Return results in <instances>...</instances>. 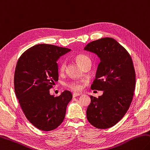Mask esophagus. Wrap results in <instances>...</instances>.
<instances>
[{"label":"esophagus","instance_id":"34e87169","mask_svg":"<svg viewBox=\"0 0 150 150\" xmlns=\"http://www.w3.org/2000/svg\"><path fill=\"white\" fill-rule=\"evenodd\" d=\"M80 95H81L80 93H73V97L75 98V97H77V96H80Z\"/></svg>","mask_w":150,"mask_h":150}]
</instances>
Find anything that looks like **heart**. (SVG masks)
<instances>
[{"label": "heart", "instance_id": "obj_1", "mask_svg": "<svg viewBox=\"0 0 150 150\" xmlns=\"http://www.w3.org/2000/svg\"><path fill=\"white\" fill-rule=\"evenodd\" d=\"M75 60L76 62L79 65V66L83 67L84 64H86L88 62H91V59L88 58V56L85 54H79L77 55H76L75 57ZM66 63L65 61L62 62V63L59 65V73H64L65 69H66ZM67 86L69 89L73 91H79L82 88V84L80 82L77 81H71V82L68 83L67 84Z\"/></svg>", "mask_w": 150, "mask_h": 150}]
</instances>
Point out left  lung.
<instances>
[{
    "label": "left lung",
    "mask_w": 150,
    "mask_h": 150,
    "mask_svg": "<svg viewBox=\"0 0 150 150\" xmlns=\"http://www.w3.org/2000/svg\"><path fill=\"white\" fill-rule=\"evenodd\" d=\"M84 49L100 58L91 89L103 91L98 98L91 96L86 117L97 129H108L123 117L132 102L136 83L134 65L126 49L112 38L91 42Z\"/></svg>",
    "instance_id": "left-lung-1"
}]
</instances>
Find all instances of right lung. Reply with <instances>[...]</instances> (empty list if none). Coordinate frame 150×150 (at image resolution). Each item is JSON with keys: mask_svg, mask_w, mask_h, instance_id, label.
<instances>
[{"mask_svg": "<svg viewBox=\"0 0 150 150\" xmlns=\"http://www.w3.org/2000/svg\"><path fill=\"white\" fill-rule=\"evenodd\" d=\"M70 50L39 44L24 52L17 62L14 73L16 97L26 118L43 131L52 130L62 124L67 105L72 99L68 91L56 97L49 91L58 81L57 61Z\"/></svg>", "mask_w": 150, "mask_h": 150, "instance_id": "add662e5", "label": "right lung"}]
</instances>
